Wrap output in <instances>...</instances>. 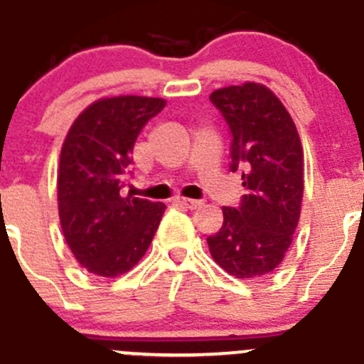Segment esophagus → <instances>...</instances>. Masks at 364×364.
<instances>
[{"instance_id":"34e87169","label":"esophagus","mask_w":364,"mask_h":364,"mask_svg":"<svg viewBox=\"0 0 364 364\" xmlns=\"http://www.w3.org/2000/svg\"><path fill=\"white\" fill-rule=\"evenodd\" d=\"M176 203L185 205V208H188V209H197L199 205H203L200 200H193V199H176Z\"/></svg>"}]
</instances>
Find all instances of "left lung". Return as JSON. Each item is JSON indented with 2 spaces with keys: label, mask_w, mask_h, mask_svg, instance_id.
I'll return each instance as SVG.
<instances>
[{
  "label": "left lung",
  "mask_w": 364,
  "mask_h": 364,
  "mask_svg": "<svg viewBox=\"0 0 364 364\" xmlns=\"http://www.w3.org/2000/svg\"><path fill=\"white\" fill-rule=\"evenodd\" d=\"M230 132L232 172L243 178L237 208H223V225L208 237L216 264L236 278L271 273L284 260L299 222L303 148L291 114L257 82L209 95Z\"/></svg>",
  "instance_id": "obj_1"
}]
</instances>
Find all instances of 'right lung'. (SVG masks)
Instances as JSON below:
<instances>
[{
	"label": "right lung",
	"mask_w": 364,
	"mask_h": 364,
	"mask_svg": "<svg viewBox=\"0 0 364 364\" xmlns=\"http://www.w3.org/2000/svg\"><path fill=\"white\" fill-rule=\"evenodd\" d=\"M165 102L114 97L95 102L70 128L58 174L60 220L70 250L100 277L127 273L155 236L165 204L123 196L142 128Z\"/></svg>",
	"instance_id": "obj_1"
}]
</instances>
